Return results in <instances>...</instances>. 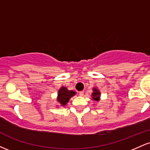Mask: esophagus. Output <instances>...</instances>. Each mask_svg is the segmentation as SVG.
<instances>
[{
    "mask_svg": "<svg viewBox=\"0 0 150 150\" xmlns=\"http://www.w3.org/2000/svg\"><path fill=\"white\" fill-rule=\"evenodd\" d=\"M79 94H80V96H81V97H83V96H84V92H83V91H82V92H79Z\"/></svg>",
    "mask_w": 150,
    "mask_h": 150,
    "instance_id": "34e87169",
    "label": "esophagus"
}]
</instances>
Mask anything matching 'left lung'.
<instances>
[{
  "instance_id": "1",
  "label": "left lung",
  "mask_w": 150,
  "mask_h": 150,
  "mask_svg": "<svg viewBox=\"0 0 150 150\" xmlns=\"http://www.w3.org/2000/svg\"><path fill=\"white\" fill-rule=\"evenodd\" d=\"M92 90H93V92L92 93V95H91L92 100L98 102V101H100V98H101L100 91L99 90V89L96 88V87H94V88L92 89Z\"/></svg>"
}]
</instances>
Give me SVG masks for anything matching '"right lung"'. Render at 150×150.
Returning <instances> with one entry per match:
<instances>
[{"label": "right lung", "mask_w": 150, "mask_h": 150, "mask_svg": "<svg viewBox=\"0 0 150 150\" xmlns=\"http://www.w3.org/2000/svg\"><path fill=\"white\" fill-rule=\"evenodd\" d=\"M76 92L73 90H68L65 87H61L58 89L57 99L59 106H65L68 104L70 99L75 95Z\"/></svg>", "instance_id": "1"}]
</instances>
